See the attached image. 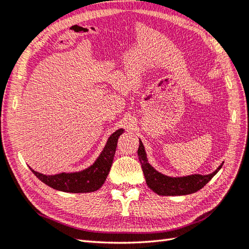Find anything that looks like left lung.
<instances>
[{
	"label": "left lung",
	"mask_w": 249,
	"mask_h": 249,
	"mask_svg": "<svg viewBox=\"0 0 249 249\" xmlns=\"http://www.w3.org/2000/svg\"><path fill=\"white\" fill-rule=\"evenodd\" d=\"M137 156H139L148 187L161 196H182L193 194V193L199 191L218 173V170L222 168L224 164H220L213 173L209 175L194 174L182 177H170L160 173L152 165L149 164L145 147H143L141 140Z\"/></svg>",
	"instance_id": "8db88e82"
}]
</instances>
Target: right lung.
Masks as SVG:
<instances>
[{
  "instance_id": "right-lung-1",
  "label": "right lung",
  "mask_w": 249,
  "mask_h": 249,
  "mask_svg": "<svg viewBox=\"0 0 249 249\" xmlns=\"http://www.w3.org/2000/svg\"><path fill=\"white\" fill-rule=\"evenodd\" d=\"M124 132V130L120 128L110 134L106 146L103 147L95 162L84 169L71 173L43 175L30 168L38 179L56 191L65 193H90L98 191L107 178L113 164L118 139Z\"/></svg>"
}]
</instances>
